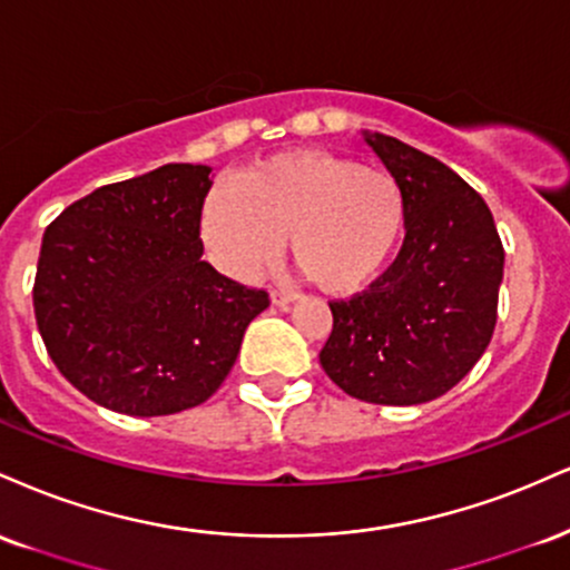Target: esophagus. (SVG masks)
<instances>
[{"instance_id": "34e87169", "label": "esophagus", "mask_w": 570, "mask_h": 570, "mask_svg": "<svg viewBox=\"0 0 570 570\" xmlns=\"http://www.w3.org/2000/svg\"><path fill=\"white\" fill-rule=\"evenodd\" d=\"M298 298H301L298 293L285 291V287H274V291H272V304L274 306H283V309H285V306H291L293 301H298Z\"/></svg>"}]
</instances>
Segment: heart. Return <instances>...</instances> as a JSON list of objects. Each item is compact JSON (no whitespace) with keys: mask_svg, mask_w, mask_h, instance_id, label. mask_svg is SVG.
Segmentation results:
<instances>
[{"mask_svg":"<svg viewBox=\"0 0 570 570\" xmlns=\"http://www.w3.org/2000/svg\"><path fill=\"white\" fill-rule=\"evenodd\" d=\"M405 226L397 178L327 151H285L250 165L234 191L203 207V237L226 272L256 279L283 256L333 296H350L379 277Z\"/></svg>","mask_w":570,"mask_h":570,"instance_id":"b5f03b06","label":"heart"}]
</instances>
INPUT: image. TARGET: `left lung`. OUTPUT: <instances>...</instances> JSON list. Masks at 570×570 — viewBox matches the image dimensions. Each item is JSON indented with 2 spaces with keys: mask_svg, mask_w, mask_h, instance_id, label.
I'll return each mask as SVG.
<instances>
[{
  "mask_svg": "<svg viewBox=\"0 0 570 570\" xmlns=\"http://www.w3.org/2000/svg\"><path fill=\"white\" fill-rule=\"evenodd\" d=\"M367 146L405 197L394 264L350 301H331L320 365L352 397L421 405L459 384L497 327L504 247L485 199L451 167L384 132Z\"/></svg>",
  "mask_w": 570,
  "mask_h": 570,
  "instance_id": "8db88e82",
  "label": "left lung"
}]
</instances>
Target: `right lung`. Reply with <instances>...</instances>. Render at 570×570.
Returning <instances> with one entry per match:
<instances>
[{
  "instance_id": "obj_1",
  "label": "right lung",
  "mask_w": 570,
  "mask_h": 570,
  "mask_svg": "<svg viewBox=\"0 0 570 570\" xmlns=\"http://www.w3.org/2000/svg\"><path fill=\"white\" fill-rule=\"evenodd\" d=\"M207 165L100 186L45 229L33 314L47 354L92 403L170 416L229 376L269 293L203 261Z\"/></svg>"
}]
</instances>
